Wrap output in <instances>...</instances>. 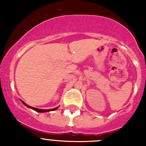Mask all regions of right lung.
Masks as SVG:
<instances>
[{
	"mask_svg": "<svg viewBox=\"0 0 146 146\" xmlns=\"http://www.w3.org/2000/svg\"><path fill=\"white\" fill-rule=\"evenodd\" d=\"M22 102H23V101H22ZM23 104H25V106H27V107H28V108H31V109L34 110L35 111L38 112V113H45V112H50V111H52V110H56V109H57L58 108H58H53V109H49V110H42V109H38V108H33V107H31V106H29V105H28V104H25V103L24 102H23Z\"/></svg>",
	"mask_w": 146,
	"mask_h": 146,
	"instance_id": "1",
	"label": "right lung"
}]
</instances>
